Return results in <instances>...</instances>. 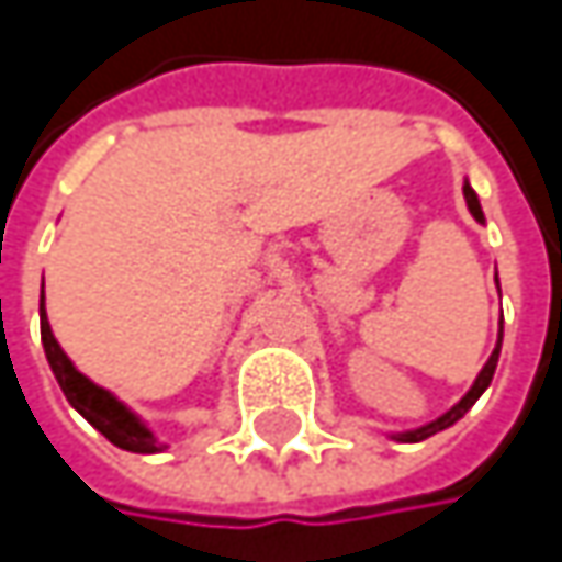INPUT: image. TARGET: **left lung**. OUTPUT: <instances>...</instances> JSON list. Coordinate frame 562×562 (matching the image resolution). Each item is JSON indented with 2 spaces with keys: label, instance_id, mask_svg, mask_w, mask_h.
I'll return each instance as SVG.
<instances>
[{
  "label": "left lung",
  "instance_id": "left-lung-1",
  "mask_svg": "<svg viewBox=\"0 0 562 562\" xmlns=\"http://www.w3.org/2000/svg\"><path fill=\"white\" fill-rule=\"evenodd\" d=\"M462 191H465V204H469L472 217H475V221H485V214H482V204H479V194H475V191H472L469 184H465ZM498 355H502V331H498V348H495V355L488 358V364L482 368V374H479V381L472 384V391L465 393V396H462V400H459V403H456V406H452V409H449L446 416H439L436 423H429V426H423V429L403 432L400 439H403V442H419V439H429L432 432H439V429L452 426L456 419H462V416H465V413L472 409V403H475V400H479V396L485 393V387L492 384V378H495V368H498Z\"/></svg>",
  "mask_w": 562,
  "mask_h": 562
}]
</instances>
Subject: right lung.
<instances>
[{"instance_id":"obj_1","label":"right lung","mask_w":562,"mask_h":562,"mask_svg":"<svg viewBox=\"0 0 562 562\" xmlns=\"http://www.w3.org/2000/svg\"><path fill=\"white\" fill-rule=\"evenodd\" d=\"M42 345H45V355H48V364L55 371L57 384L67 396V403L93 426L100 429L113 446L126 449V452H159L153 432L120 403L113 400L106 391H100L97 384H90L70 361L67 355L60 351V345L52 335V325L45 318V295H42Z\"/></svg>"}]
</instances>
